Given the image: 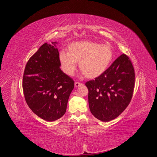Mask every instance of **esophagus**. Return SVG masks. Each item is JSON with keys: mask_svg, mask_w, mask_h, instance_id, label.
<instances>
[{"mask_svg": "<svg viewBox=\"0 0 157 157\" xmlns=\"http://www.w3.org/2000/svg\"><path fill=\"white\" fill-rule=\"evenodd\" d=\"M82 83H81V82H75V87H79V86H81V85H82Z\"/></svg>", "mask_w": 157, "mask_h": 157, "instance_id": "obj_1", "label": "esophagus"}]
</instances>
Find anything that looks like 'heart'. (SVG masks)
<instances>
[{
    "instance_id": "1",
    "label": "heart",
    "mask_w": 157,
    "mask_h": 157,
    "mask_svg": "<svg viewBox=\"0 0 157 157\" xmlns=\"http://www.w3.org/2000/svg\"><path fill=\"white\" fill-rule=\"evenodd\" d=\"M67 51H60L59 60L61 69L68 76L73 75L79 62V68L86 77L97 78L108 69L113 58L110 45L89 40L70 43Z\"/></svg>"
}]
</instances>
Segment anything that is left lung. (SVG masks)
<instances>
[{"instance_id":"8db88e82","label":"left lung","mask_w":157,"mask_h":157,"mask_svg":"<svg viewBox=\"0 0 157 157\" xmlns=\"http://www.w3.org/2000/svg\"><path fill=\"white\" fill-rule=\"evenodd\" d=\"M135 81L132 63L123 54L101 75L86 82L91 113L103 122L117 117L132 100Z\"/></svg>"}]
</instances>
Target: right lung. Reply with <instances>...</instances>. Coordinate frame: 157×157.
<instances>
[{
  "instance_id": "add662e5",
  "label": "right lung",
  "mask_w": 157,
  "mask_h": 157,
  "mask_svg": "<svg viewBox=\"0 0 157 157\" xmlns=\"http://www.w3.org/2000/svg\"><path fill=\"white\" fill-rule=\"evenodd\" d=\"M57 42L44 43L29 59L22 79L25 101L40 118L52 122L67 109L75 82L60 68Z\"/></svg>"
}]
</instances>
